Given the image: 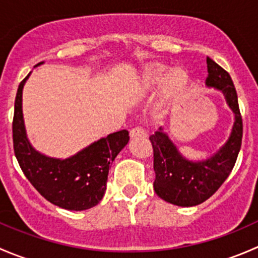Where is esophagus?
<instances>
[{
    "instance_id": "obj_1",
    "label": "esophagus",
    "mask_w": 258,
    "mask_h": 258,
    "mask_svg": "<svg viewBox=\"0 0 258 258\" xmlns=\"http://www.w3.org/2000/svg\"><path fill=\"white\" fill-rule=\"evenodd\" d=\"M142 136H146V131L142 127H135V128H132L131 131H130V137H131V139H137V137Z\"/></svg>"
}]
</instances>
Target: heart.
Returning <instances> with one entry per match:
<instances>
[{
	"label": "heart",
	"instance_id": "obj_1",
	"mask_svg": "<svg viewBox=\"0 0 258 258\" xmlns=\"http://www.w3.org/2000/svg\"><path fill=\"white\" fill-rule=\"evenodd\" d=\"M189 76L182 67H173L168 71V66L152 62L146 64L141 72V86L146 90L162 87L163 96L167 100H176L186 91Z\"/></svg>",
	"mask_w": 258,
	"mask_h": 258
}]
</instances>
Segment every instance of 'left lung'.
Segmentation results:
<instances>
[{
  "mask_svg": "<svg viewBox=\"0 0 258 258\" xmlns=\"http://www.w3.org/2000/svg\"><path fill=\"white\" fill-rule=\"evenodd\" d=\"M206 86L221 91L235 114L230 137L206 160H187L161 126L150 136L153 147V188L166 202L192 207L209 200L230 176L242 144V117L236 88L228 72L207 57Z\"/></svg>",
  "mask_w": 258,
  "mask_h": 258,
  "instance_id": "8db88e82",
  "label": "left lung"
}]
</instances>
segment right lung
I'll list each match as a JSON object with an SVG mask.
<instances>
[{"label": "right lung", "mask_w": 258, "mask_h": 258, "mask_svg": "<svg viewBox=\"0 0 258 258\" xmlns=\"http://www.w3.org/2000/svg\"><path fill=\"white\" fill-rule=\"evenodd\" d=\"M30 75L18 86L12 123L15 155L21 170L51 204L70 211L91 209L105 195L108 170L128 144V131L122 130L102 137L63 160L38 152L27 139L22 112V91Z\"/></svg>", "instance_id": "1"}]
</instances>
